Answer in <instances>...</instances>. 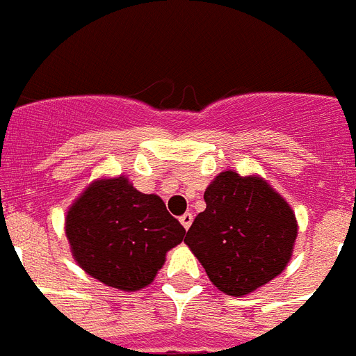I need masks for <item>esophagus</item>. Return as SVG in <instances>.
Segmentation results:
<instances>
[{
    "mask_svg": "<svg viewBox=\"0 0 356 356\" xmlns=\"http://www.w3.org/2000/svg\"><path fill=\"white\" fill-rule=\"evenodd\" d=\"M179 221H181V225H183L184 228H190L192 227V221H193V216L190 212H186V213H183V216H181V219H179Z\"/></svg>",
    "mask_w": 356,
    "mask_h": 356,
    "instance_id": "obj_1",
    "label": "esophagus"
}]
</instances>
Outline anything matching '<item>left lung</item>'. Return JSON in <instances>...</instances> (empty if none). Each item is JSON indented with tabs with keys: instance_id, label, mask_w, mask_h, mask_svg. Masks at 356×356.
I'll return each mask as SVG.
<instances>
[{
	"instance_id": "obj_1",
	"label": "left lung",
	"mask_w": 356,
	"mask_h": 356,
	"mask_svg": "<svg viewBox=\"0 0 356 356\" xmlns=\"http://www.w3.org/2000/svg\"><path fill=\"white\" fill-rule=\"evenodd\" d=\"M204 203L184 243L219 291L245 296L287 267L298 223L265 179L221 172L208 184Z\"/></svg>"
}]
</instances>
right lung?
Here are the masks:
<instances>
[{
  "label": "right lung",
  "mask_w": 356,
  "mask_h": 356,
  "mask_svg": "<svg viewBox=\"0 0 356 356\" xmlns=\"http://www.w3.org/2000/svg\"><path fill=\"white\" fill-rule=\"evenodd\" d=\"M184 234L163 199L138 192L124 175L89 184L65 218L78 265L98 282L128 293L153 282L166 252Z\"/></svg>",
  "instance_id": "1"
}]
</instances>
